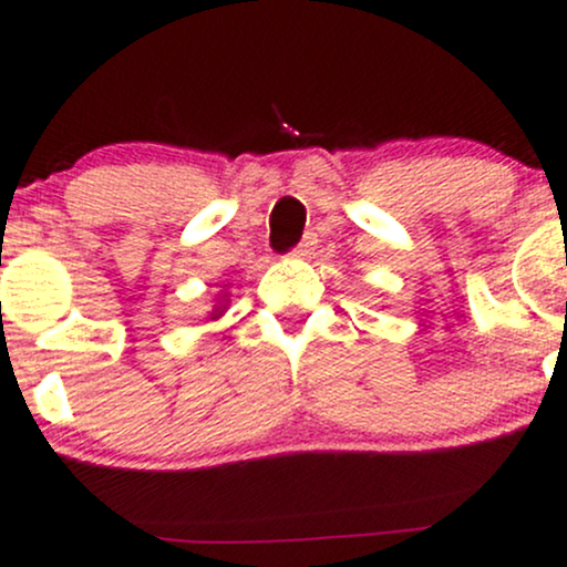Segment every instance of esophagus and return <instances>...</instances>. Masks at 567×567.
Wrapping results in <instances>:
<instances>
[{
	"label": "esophagus",
	"instance_id": "obj_1",
	"mask_svg": "<svg viewBox=\"0 0 567 567\" xmlns=\"http://www.w3.org/2000/svg\"><path fill=\"white\" fill-rule=\"evenodd\" d=\"M315 236L312 234H307V236H303V241H301V245H298L296 247V250H293V255H296V258H307V255H312V247H315Z\"/></svg>",
	"mask_w": 567,
	"mask_h": 567
}]
</instances>
